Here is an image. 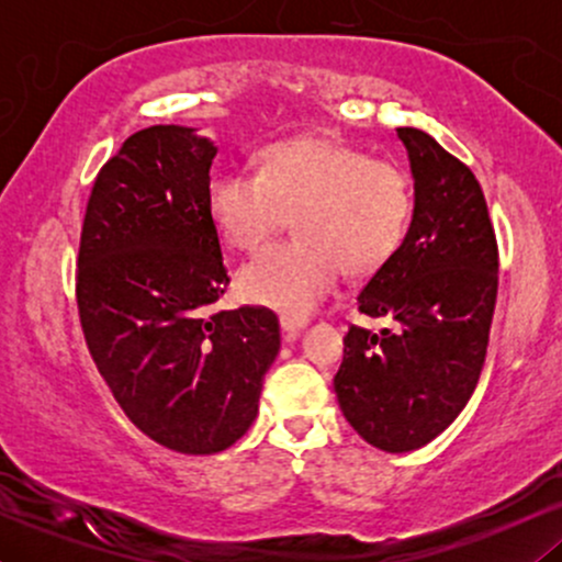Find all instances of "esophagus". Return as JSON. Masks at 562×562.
<instances>
[{
    "label": "esophagus",
    "instance_id": "obj_1",
    "mask_svg": "<svg viewBox=\"0 0 562 562\" xmlns=\"http://www.w3.org/2000/svg\"><path fill=\"white\" fill-rule=\"evenodd\" d=\"M280 325H282V333H285L288 340H295L299 338V333L306 327V317H280Z\"/></svg>",
    "mask_w": 562,
    "mask_h": 562
}]
</instances>
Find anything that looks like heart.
Listing matches in <instances>:
<instances>
[{
    "instance_id": "b5f03b06",
    "label": "heart",
    "mask_w": 562,
    "mask_h": 562,
    "mask_svg": "<svg viewBox=\"0 0 562 562\" xmlns=\"http://www.w3.org/2000/svg\"><path fill=\"white\" fill-rule=\"evenodd\" d=\"M218 235L237 250H259L290 227L295 237L245 263L237 290L248 303L301 317L346 277L378 272L402 248L412 184L393 160L333 139L274 142L259 171H222L209 184Z\"/></svg>"
}]
</instances>
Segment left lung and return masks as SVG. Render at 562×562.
I'll return each instance as SVG.
<instances>
[{
  "instance_id": "obj_1",
  "label": "left lung",
  "mask_w": 562,
  "mask_h": 562,
  "mask_svg": "<svg viewBox=\"0 0 562 562\" xmlns=\"http://www.w3.org/2000/svg\"><path fill=\"white\" fill-rule=\"evenodd\" d=\"M415 179L402 248L357 295L393 330L348 327L335 396L375 449H420L465 409L492 330L499 254L486 198L462 160L420 128H396Z\"/></svg>"
}]
</instances>
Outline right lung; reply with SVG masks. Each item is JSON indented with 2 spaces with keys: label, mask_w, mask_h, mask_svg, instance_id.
<instances>
[{
  "label": "right lung",
  "mask_w": 562,
  "mask_h": 562,
  "mask_svg": "<svg viewBox=\"0 0 562 562\" xmlns=\"http://www.w3.org/2000/svg\"><path fill=\"white\" fill-rule=\"evenodd\" d=\"M216 145L190 126L132 134L97 173L76 301L97 370L147 438L216 454L259 415L280 322L263 306L211 314L229 285L209 209Z\"/></svg>",
  "instance_id": "add662e5"
}]
</instances>
